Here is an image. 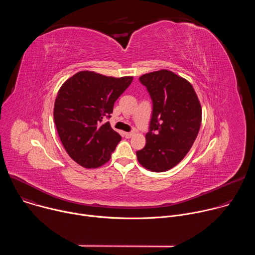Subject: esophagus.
Returning <instances> with one entry per match:
<instances>
[{
	"instance_id": "1",
	"label": "esophagus",
	"mask_w": 255,
	"mask_h": 255,
	"mask_svg": "<svg viewBox=\"0 0 255 255\" xmlns=\"http://www.w3.org/2000/svg\"><path fill=\"white\" fill-rule=\"evenodd\" d=\"M133 134H134L133 132H126V133H125V137H126V138H130V137L133 136Z\"/></svg>"
}]
</instances>
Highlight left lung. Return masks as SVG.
Listing matches in <instances>:
<instances>
[{"label": "left lung", "instance_id": "left-lung-1", "mask_svg": "<svg viewBox=\"0 0 255 255\" xmlns=\"http://www.w3.org/2000/svg\"><path fill=\"white\" fill-rule=\"evenodd\" d=\"M152 101L149 131L139 163L151 171H166L181 161L198 136L202 109L193 86L172 71L161 69L139 78Z\"/></svg>", "mask_w": 255, "mask_h": 255}]
</instances>
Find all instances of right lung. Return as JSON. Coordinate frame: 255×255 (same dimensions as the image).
<instances>
[{
    "instance_id": "1",
    "label": "right lung",
    "mask_w": 255,
    "mask_h": 255,
    "mask_svg": "<svg viewBox=\"0 0 255 255\" xmlns=\"http://www.w3.org/2000/svg\"><path fill=\"white\" fill-rule=\"evenodd\" d=\"M132 80L86 70L61 86L54 103V123L63 147L80 165L96 168L111 158L122 138L105 119L111 118L114 103Z\"/></svg>"
}]
</instances>
